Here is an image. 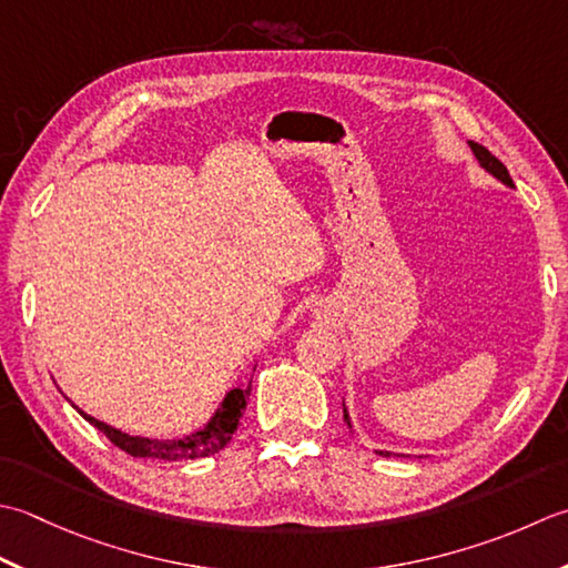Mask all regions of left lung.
<instances>
[{"mask_svg": "<svg viewBox=\"0 0 568 568\" xmlns=\"http://www.w3.org/2000/svg\"><path fill=\"white\" fill-rule=\"evenodd\" d=\"M470 149H473V154H476V159L480 161V166H483L485 171H490L495 179H500L503 183H507V186H515L513 179H510V173H507V169H505V164H503L500 159H495V156L488 152V149L476 144V142H470ZM343 416H345V422H348V412L343 409ZM348 426H351V422H348ZM379 456H392V454H389V450H379Z\"/></svg>", "mask_w": 568, "mask_h": 568, "instance_id": "1", "label": "left lung"}]
</instances>
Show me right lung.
<instances>
[{
	"label": "right lung",
	"instance_id": "1",
	"mask_svg": "<svg viewBox=\"0 0 568 568\" xmlns=\"http://www.w3.org/2000/svg\"><path fill=\"white\" fill-rule=\"evenodd\" d=\"M250 399V385L247 389H233L227 392L225 402L220 404V409L215 416L207 422L205 429L195 432L193 436L186 438H173V442H152V438L144 436H130L120 429H112V426L102 424L98 419H92L90 414H83V419L95 426L98 432L105 434L110 442L122 448L124 454H130L134 458H161V460H189V458H203V456H213L217 450H223L230 438H233L237 424L242 419V412L247 407Z\"/></svg>",
	"mask_w": 568,
	"mask_h": 568
}]
</instances>
